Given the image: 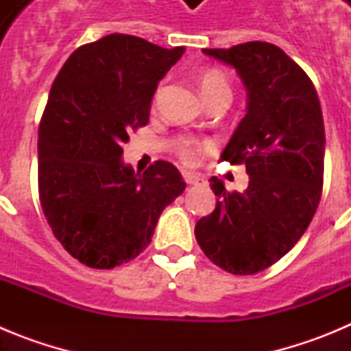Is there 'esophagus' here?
I'll list each match as a JSON object with an SVG mask.
<instances>
[{
    "mask_svg": "<svg viewBox=\"0 0 351 351\" xmlns=\"http://www.w3.org/2000/svg\"><path fill=\"white\" fill-rule=\"evenodd\" d=\"M184 181L188 184H206V178H204L202 173H193V172H184Z\"/></svg>",
    "mask_w": 351,
    "mask_h": 351,
    "instance_id": "obj_1",
    "label": "esophagus"
}]
</instances>
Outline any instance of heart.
<instances>
[{
    "mask_svg": "<svg viewBox=\"0 0 351 351\" xmlns=\"http://www.w3.org/2000/svg\"><path fill=\"white\" fill-rule=\"evenodd\" d=\"M198 86H200V93H202L204 100H207V98H210L214 95H218V93H230V86L226 82L225 75L218 70L204 71L202 75H200V80H198ZM178 151L186 163H193L197 160V144L193 141H190V138L179 141Z\"/></svg>",
    "mask_w": 351,
    "mask_h": 351,
    "instance_id": "heart-1",
    "label": "heart"
}]
</instances>
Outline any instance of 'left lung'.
<instances>
[{
    "instance_id": "1",
    "label": "left lung",
    "mask_w": 351,
    "mask_h": 351,
    "mask_svg": "<svg viewBox=\"0 0 351 351\" xmlns=\"http://www.w3.org/2000/svg\"><path fill=\"white\" fill-rule=\"evenodd\" d=\"M202 52L234 68L246 88V116L219 160L244 163L250 184L243 193H226L225 184L210 178L216 209L198 219L195 237L207 258L226 272L255 274L295 246L320 202V100L302 68L272 43Z\"/></svg>"
}]
</instances>
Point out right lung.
<instances>
[{
  "instance_id": "obj_1",
  "label": "right lung",
  "mask_w": 351,
  "mask_h": 351,
  "mask_svg": "<svg viewBox=\"0 0 351 351\" xmlns=\"http://www.w3.org/2000/svg\"><path fill=\"white\" fill-rule=\"evenodd\" d=\"M184 51L114 33L77 49L52 84L38 128L40 202L58 241L88 267L141 255L184 191L169 161L144 173L123 161L128 132L147 125L158 82Z\"/></svg>"
}]
</instances>
